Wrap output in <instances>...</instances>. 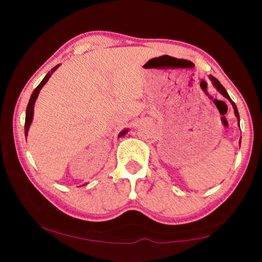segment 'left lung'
Segmentation results:
<instances>
[{"label":"left lung","instance_id":"obj_1","mask_svg":"<svg viewBox=\"0 0 262 262\" xmlns=\"http://www.w3.org/2000/svg\"><path fill=\"white\" fill-rule=\"evenodd\" d=\"M209 79L211 81V83H212V85H214L215 88H216V90L220 92V94L223 96V97H225V98H227L230 103H231V105H232V107H233V111H234V115H236L237 117V119H238V126H239V113H238V110H237V106H236V104L233 103V101L231 100V98H230V96L228 95V92H227V90H225L224 89V86L222 85V84L220 83V81L219 79H217L216 77H214L212 76V75H209ZM239 144H241V140H239Z\"/></svg>","mask_w":262,"mask_h":262}]
</instances>
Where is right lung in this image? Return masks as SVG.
Listing matches in <instances>:
<instances>
[{
	"label": "right lung",
	"mask_w": 262,
	"mask_h": 262,
	"mask_svg": "<svg viewBox=\"0 0 262 262\" xmlns=\"http://www.w3.org/2000/svg\"><path fill=\"white\" fill-rule=\"evenodd\" d=\"M60 67V64L55 66L54 68H53L50 73H48L45 77H43L42 81L40 82V84L34 89V91L32 92V95H31V98L29 100V104H28V107H26V114H25V136H28V133H29V128L31 126V123H32V120H33V111H34V104H35V100H37L38 98V95L39 92H40V90L42 89V86L45 85V84L47 83L48 79H50V77L52 76V74L55 72V70ZM128 133V129H123L122 132H120V134H119V137H121L123 135H126Z\"/></svg>",
	"instance_id": "1"
}]
</instances>
